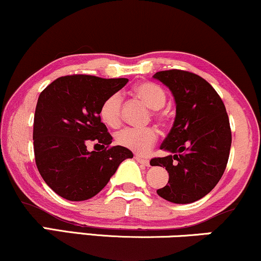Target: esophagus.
Instances as JSON below:
<instances>
[{
  "instance_id": "esophagus-1",
  "label": "esophagus",
  "mask_w": 261,
  "mask_h": 261,
  "mask_svg": "<svg viewBox=\"0 0 261 261\" xmlns=\"http://www.w3.org/2000/svg\"><path fill=\"white\" fill-rule=\"evenodd\" d=\"M136 160L139 162V164H143V165H145V166H150V161L148 160V159H144V158H142V156H139V155H136Z\"/></svg>"
}]
</instances>
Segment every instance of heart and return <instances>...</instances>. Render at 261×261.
Masks as SVG:
<instances>
[{
    "label": "heart",
    "instance_id": "b5f03b06",
    "mask_svg": "<svg viewBox=\"0 0 261 261\" xmlns=\"http://www.w3.org/2000/svg\"><path fill=\"white\" fill-rule=\"evenodd\" d=\"M133 94L151 110H160L166 102V94L164 89L158 84L144 82L133 88ZM122 97L118 93L111 94L101 103L99 115L101 121L107 127L116 128L121 123ZM158 139V130L154 127L146 128H124L116 134V142L118 145L137 152L146 154L152 148Z\"/></svg>",
    "mask_w": 261,
    "mask_h": 261
}]
</instances>
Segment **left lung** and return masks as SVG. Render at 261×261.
Wrapping results in <instances>:
<instances>
[{
	"label": "left lung",
	"mask_w": 261,
	"mask_h": 261,
	"mask_svg": "<svg viewBox=\"0 0 261 261\" xmlns=\"http://www.w3.org/2000/svg\"><path fill=\"white\" fill-rule=\"evenodd\" d=\"M152 78L170 89L176 103L173 127L160 146L168 155L150 161L168 172V183L156 193L174 204L194 203L215 188L227 165L232 134L226 107L194 73L162 70Z\"/></svg>",
	"instance_id": "1"
}]
</instances>
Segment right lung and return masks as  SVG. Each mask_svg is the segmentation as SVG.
Listing matches in <instances>:
<instances>
[{
	"label": "right lung",
	"instance_id": "obj_1",
	"mask_svg": "<svg viewBox=\"0 0 261 261\" xmlns=\"http://www.w3.org/2000/svg\"><path fill=\"white\" fill-rule=\"evenodd\" d=\"M127 78L94 75L57 78L40 94L34 116V154L41 177L56 194L70 201L88 200L105 187L130 150L112 143L101 122L102 101L117 93ZM90 140L102 150L89 152Z\"/></svg>",
	"mask_w": 261,
	"mask_h": 261
}]
</instances>
